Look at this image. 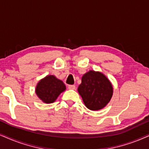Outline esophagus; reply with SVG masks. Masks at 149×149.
<instances>
[{"label":"esophagus","mask_w":149,"mask_h":149,"mask_svg":"<svg viewBox=\"0 0 149 149\" xmlns=\"http://www.w3.org/2000/svg\"><path fill=\"white\" fill-rule=\"evenodd\" d=\"M68 88H69V89L73 90V89H75V88H76V86H75L74 85H69Z\"/></svg>","instance_id":"esophagus-1"}]
</instances>
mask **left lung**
<instances>
[{"mask_svg": "<svg viewBox=\"0 0 149 149\" xmlns=\"http://www.w3.org/2000/svg\"><path fill=\"white\" fill-rule=\"evenodd\" d=\"M85 106L92 111L104 108L113 95L112 84L103 73L89 71L82 77V82L78 88Z\"/></svg>", "mask_w": 149, "mask_h": 149, "instance_id": "1", "label": "left lung"}]
</instances>
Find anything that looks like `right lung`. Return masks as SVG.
<instances>
[{
  "label": "right lung",
  "instance_id": "1",
  "mask_svg": "<svg viewBox=\"0 0 149 149\" xmlns=\"http://www.w3.org/2000/svg\"><path fill=\"white\" fill-rule=\"evenodd\" d=\"M65 89L66 86L63 81L53 75H49L39 81L36 87V93L43 102L50 104Z\"/></svg>",
  "mask_w": 149,
  "mask_h": 149
}]
</instances>
